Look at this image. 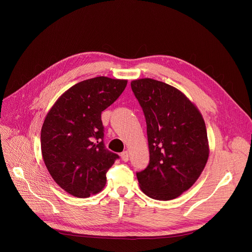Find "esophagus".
Returning <instances> with one entry per match:
<instances>
[{
  "label": "esophagus",
  "instance_id": "obj_1",
  "mask_svg": "<svg viewBox=\"0 0 252 252\" xmlns=\"http://www.w3.org/2000/svg\"><path fill=\"white\" fill-rule=\"evenodd\" d=\"M121 157H122V159H123L124 161H127L128 158H129L128 152H127V151H124V152L121 154Z\"/></svg>",
  "mask_w": 252,
  "mask_h": 252
}]
</instances>
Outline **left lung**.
<instances>
[{
	"instance_id": "8db88e82",
	"label": "left lung",
	"mask_w": 252,
	"mask_h": 252,
	"mask_svg": "<svg viewBox=\"0 0 252 252\" xmlns=\"http://www.w3.org/2000/svg\"><path fill=\"white\" fill-rule=\"evenodd\" d=\"M147 124L150 162L137 173L144 194L171 200L191 188L209 156L204 119L179 89L153 78L131 81Z\"/></svg>"
}]
</instances>
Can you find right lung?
<instances>
[{
  "label": "right lung",
  "mask_w": 252,
  "mask_h": 252,
  "mask_svg": "<svg viewBox=\"0 0 252 252\" xmlns=\"http://www.w3.org/2000/svg\"><path fill=\"white\" fill-rule=\"evenodd\" d=\"M126 79L97 76L75 84L48 111L41 130L43 159L51 177L68 194L88 198L106 185L118 155L106 150L101 112L121 96Z\"/></svg>",
  "instance_id": "add662e5"
}]
</instances>
